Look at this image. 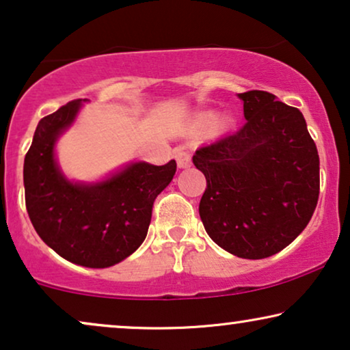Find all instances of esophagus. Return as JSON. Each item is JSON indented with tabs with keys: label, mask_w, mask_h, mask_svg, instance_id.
I'll return each mask as SVG.
<instances>
[{
	"label": "esophagus",
	"mask_w": 350,
	"mask_h": 350,
	"mask_svg": "<svg viewBox=\"0 0 350 350\" xmlns=\"http://www.w3.org/2000/svg\"><path fill=\"white\" fill-rule=\"evenodd\" d=\"M175 159L180 169H186V167L191 165V154L185 150V148H178V150H175Z\"/></svg>",
	"instance_id": "1"
}]
</instances>
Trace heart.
<instances>
[{
  "label": "heart",
  "instance_id": "obj_1",
  "mask_svg": "<svg viewBox=\"0 0 350 350\" xmlns=\"http://www.w3.org/2000/svg\"><path fill=\"white\" fill-rule=\"evenodd\" d=\"M213 121V114H204L202 118H200V124L202 126H207V124H210Z\"/></svg>",
  "mask_w": 350,
  "mask_h": 350
}]
</instances>
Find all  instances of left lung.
Returning a JSON list of instances; mask_svg holds the SVG:
<instances>
[{
  "mask_svg": "<svg viewBox=\"0 0 350 350\" xmlns=\"http://www.w3.org/2000/svg\"><path fill=\"white\" fill-rule=\"evenodd\" d=\"M239 98L243 127L193 156L207 180L199 215L215 243L239 258L261 260L308 226L319 200L320 161L298 108L265 90Z\"/></svg>",
  "mask_w": 350,
  "mask_h": 350,
  "instance_id": "8db88e82",
  "label": "left lung"
}]
</instances>
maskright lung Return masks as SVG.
Wrapping results in <instances>:
<instances>
[{"mask_svg":"<svg viewBox=\"0 0 350 350\" xmlns=\"http://www.w3.org/2000/svg\"><path fill=\"white\" fill-rule=\"evenodd\" d=\"M83 102H68L38 122L23 162L25 204L38 236L62 258L109 267L145 241L152 204L174 178L176 162H133L100 183H71L57 165L54 146Z\"/></svg>","mask_w":350,"mask_h":350,"instance_id":"add662e5","label":"right lung"}]
</instances>
